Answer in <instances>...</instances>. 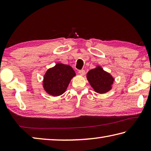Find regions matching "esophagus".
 <instances>
[{
    "label": "esophagus",
    "mask_w": 151,
    "mask_h": 151,
    "mask_svg": "<svg viewBox=\"0 0 151 151\" xmlns=\"http://www.w3.org/2000/svg\"><path fill=\"white\" fill-rule=\"evenodd\" d=\"M78 73L80 74L81 75L83 76L85 75V70H78Z\"/></svg>",
    "instance_id": "1"
}]
</instances>
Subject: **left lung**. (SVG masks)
I'll return each instance as SVG.
<instances>
[{"label": "left lung", "instance_id": "left-lung-1", "mask_svg": "<svg viewBox=\"0 0 151 151\" xmlns=\"http://www.w3.org/2000/svg\"><path fill=\"white\" fill-rule=\"evenodd\" d=\"M87 80L94 91L98 93H105L112 88L114 78L104 71L101 66L90 70L86 75Z\"/></svg>", "mask_w": 151, "mask_h": 151}]
</instances>
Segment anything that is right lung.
Returning <instances> with one entry per match:
<instances>
[{
    "mask_svg": "<svg viewBox=\"0 0 151 151\" xmlns=\"http://www.w3.org/2000/svg\"><path fill=\"white\" fill-rule=\"evenodd\" d=\"M76 75L69 65L57 63L46 72L43 80V87L47 93L53 96L63 94L66 91L71 79Z\"/></svg>",
    "mask_w": 151,
    "mask_h": 151,
    "instance_id": "obj_1",
    "label": "right lung"
}]
</instances>
